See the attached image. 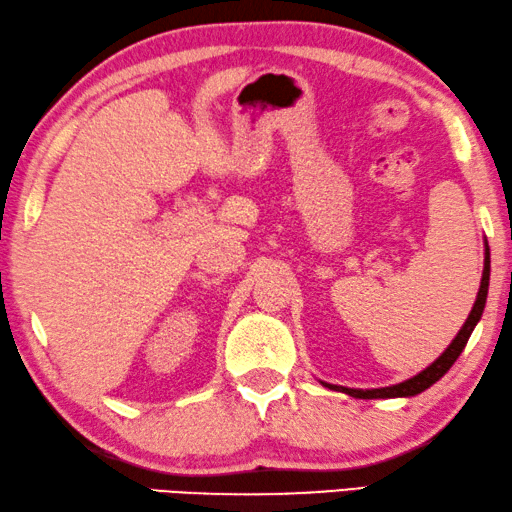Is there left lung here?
I'll use <instances>...</instances> for the list:
<instances>
[{"instance_id": "8db88e82", "label": "left lung", "mask_w": 512, "mask_h": 512, "mask_svg": "<svg viewBox=\"0 0 512 512\" xmlns=\"http://www.w3.org/2000/svg\"><path fill=\"white\" fill-rule=\"evenodd\" d=\"M487 290H489V246L485 241V266H482V278H480V290H478V297H475V304L471 308L469 318L462 325V329L457 331V336L452 338V343L445 348L441 355H438L434 362H431L427 369L417 373V376L403 380V383L397 385H390V387H373V390H357V387H343V385H331V383H322L329 390L334 392H343L348 394V397H355V399H397V397H415V394H420L424 390H429L431 385L436 383V380H441L445 373L450 371V366L457 362V357L462 355V350L466 348V341H469V336L473 334L475 325H478L480 318H482V311H485V304H487Z\"/></svg>"}]
</instances>
